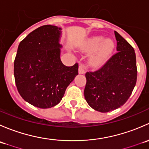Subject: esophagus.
I'll return each mask as SVG.
<instances>
[{
    "mask_svg": "<svg viewBox=\"0 0 149 149\" xmlns=\"http://www.w3.org/2000/svg\"><path fill=\"white\" fill-rule=\"evenodd\" d=\"M79 73H80V74H84V73H85V70H84V65H79Z\"/></svg>",
    "mask_w": 149,
    "mask_h": 149,
    "instance_id": "34e87169",
    "label": "esophagus"
}]
</instances>
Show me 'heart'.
Here are the masks:
<instances>
[{"mask_svg": "<svg viewBox=\"0 0 149 149\" xmlns=\"http://www.w3.org/2000/svg\"><path fill=\"white\" fill-rule=\"evenodd\" d=\"M103 40L104 38L102 37H93L84 47V50L86 52H93L99 49L90 61L91 65L94 67H98L102 65L114 48V43L112 40H107L102 44ZM100 45L101 47L100 48ZM99 47L100 48H99Z\"/></svg>", "mask_w": 149, "mask_h": 149, "instance_id": "1", "label": "heart"}]
</instances>
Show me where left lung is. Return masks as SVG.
Segmentation results:
<instances>
[{
    "instance_id": "left-lung-1",
    "label": "left lung",
    "mask_w": 149,
    "mask_h": 149,
    "mask_svg": "<svg viewBox=\"0 0 149 149\" xmlns=\"http://www.w3.org/2000/svg\"><path fill=\"white\" fill-rule=\"evenodd\" d=\"M118 52L94 71L86 73L84 97L91 108L108 112L123 106L131 95L137 81L133 47L115 31Z\"/></svg>"
}]
</instances>
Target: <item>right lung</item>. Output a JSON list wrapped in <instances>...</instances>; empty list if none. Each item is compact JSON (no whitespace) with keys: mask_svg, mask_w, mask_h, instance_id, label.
Returning <instances> with one entry per match:
<instances>
[{"mask_svg":"<svg viewBox=\"0 0 149 149\" xmlns=\"http://www.w3.org/2000/svg\"><path fill=\"white\" fill-rule=\"evenodd\" d=\"M61 29L45 25L19 44L14 60V79L21 97L31 105L47 109L58 104L79 74V64L64 65L60 58Z\"/></svg>","mask_w":149,"mask_h":149,"instance_id":"1","label":"right lung"}]
</instances>
